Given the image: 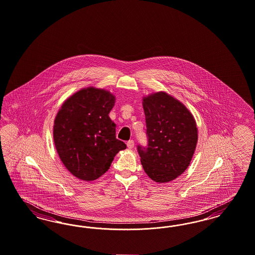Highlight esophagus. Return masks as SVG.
I'll use <instances>...</instances> for the list:
<instances>
[{"instance_id":"esophagus-1","label":"esophagus","mask_w":255,"mask_h":255,"mask_svg":"<svg viewBox=\"0 0 255 255\" xmlns=\"http://www.w3.org/2000/svg\"><path fill=\"white\" fill-rule=\"evenodd\" d=\"M127 145H128V147L129 148V149H131L134 147V141L133 140H129V141H128L127 142Z\"/></svg>"}]
</instances>
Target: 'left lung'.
<instances>
[{
	"instance_id": "1",
	"label": "left lung",
	"mask_w": 255,
	"mask_h": 255,
	"mask_svg": "<svg viewBox=\"0 0 255 255\" xmlns=\"http://www.w3.org/2000/svg\"><path fill=\"white\" fill-rule=\"evenodd\" d=\"M147 144L137 146L147 176L168 182L190 164L198 141V129L188 110L165 93L145 97L142 102Z\"/></svg>"
}]
</instances>
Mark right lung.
Segmentation results:
<instances>
[{"label": "right lung", "mask_w": 255, "mask_h": 255, "mask_svg": "<svg viewBox=\"0 0 255 255\" xmlns=\"http://www.w3.org/2000/svg\"><path fill=\"white\" fill-rule=\"evenodd\" d=\"M114 101L107 91L87 88L67 99L57 114L55 145L65 167L78 179H98L127 148L116 139V124L109 117Z\"/></svg>", "instance_id": "obj_1"}]
</instances>
